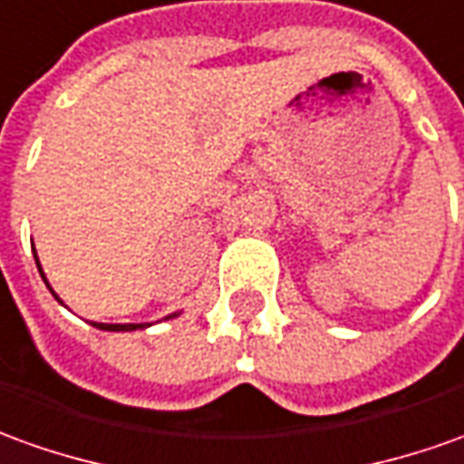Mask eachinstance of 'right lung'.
I'll return each instance as SVG.
<instances>
[{
    "instance_id": "obj_1",
    "label": "right lung",
    "mask_w": 464,
    "mask_h": 464,
    "mask_svg": "<svg viewBox=\"0 0 464 464\" xmlns=\"http://www.w3.org/2000/svg\"><path fill=\"white\" fill-rule=\"evenodd\" d=\"M37 267H40V260H37ZM40 273H43V267H40ZM43 280H44V275H43ZM53 295H55V293H53ZM92 325H95V328H103V331H136V328H143V325H139V324H123V325L121 324H116V325L113 324H92Z\"/></svg>"
}]
</instances>
